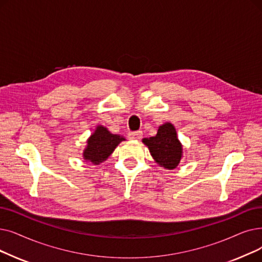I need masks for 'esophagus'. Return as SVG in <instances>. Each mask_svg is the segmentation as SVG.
<instances>
[{
	"label": "esophagus",
	"instance_id": "1",
	"mask_svg": "<svg viewBox=\"0 0 262 262\" xmlns=\"http://www.w3.org/2000/svg\"><path fill=\"white\" fill-rule=\"evenodd\" d=\"M127 137L130 140H140L142 137V132H140V130L139 132H129Z\"/></svg>",
	"mask_w": 262,
	"mask_h": 262
}]
</instances>
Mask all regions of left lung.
Listing matches in <instances>:
<instances>
[{"label":"left lung","instance_id":"obj_1","mask_svg":"<svg viewBox=\"0 0 262 262\" xmlns=\"http://www.w3.org/2000/svg\"><path fill=\"white\" fill-rule=\"evenodd\" d=\"M155 163L167 170H173L183 157V145L178 138L174 125L170 122L162 124L154 137L143 138Z\"/></svg>","mask_w":262,"mask_h":262}]
</instances>
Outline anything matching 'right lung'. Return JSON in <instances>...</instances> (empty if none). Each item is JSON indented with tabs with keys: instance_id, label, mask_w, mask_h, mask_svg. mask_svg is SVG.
<instances>
[{
	"instance_id": "1",
	"label": "right lung",
	"mask_w": 262,
	"mask_h": 262,
	"mask_svg": "<svg viewBox=\"0 0 262 262\" xmlns=\"http://www.w3.org/2000/svg\"><path fill=\"white\" fill-rule=\"evenodd\" d=\"M125 140L126 139L123 136L112 134L103 125H97L86 140L83 150L84 162L94 166L100 165L107 161L116 147Z\"/></svg>"
}]
</instances>
